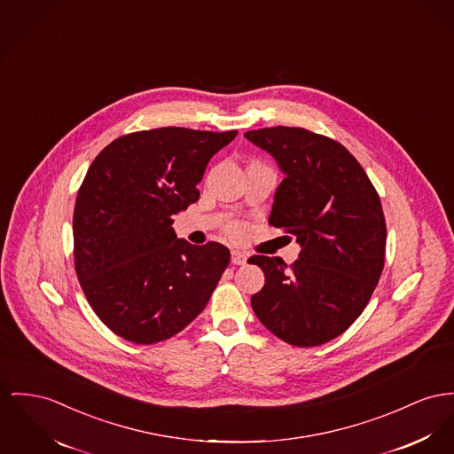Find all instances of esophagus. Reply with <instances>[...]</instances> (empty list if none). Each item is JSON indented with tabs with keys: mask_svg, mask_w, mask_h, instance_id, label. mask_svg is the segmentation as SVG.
Returning <instances> with one entry per match:
<instances>
[{
	"mask_svg": "<svg viewBox=\"0 0 454 454\" xmlns=\"http://www.w3.org/2000/svg\"><path fill=\"white\" fill-rule=\"evenodd\" d=\"M246 260H247L246 253H242L239 249H232V251H231V262H232V265H244Z\"/></svg>",
	"mask_w": 454,
	"mask_h": 454,
	"instance_id": "obj_1",
	"label": "esophagus"
}]
</instances>
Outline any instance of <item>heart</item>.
I'll list each match as a JSON object with an SVG mask.
<instances>
[{
    "mask_svg": "<svg viewBox=\"0 0 454 454\" xmlns=\"http://www.w3.org/2000/svg\"><path fill=\"white\" fill-rule=\"evenodd\" d=\"M227 232L231 234V236H234V238H238V236H241L242 229L241 225H238V223H232V225H229V229H227Z\"/></svg>",
    "mask_w": 454,
    "mask_h": 454,
    "instance_id": "b5f03b06",
    "label": "heart"
}]
</instances>
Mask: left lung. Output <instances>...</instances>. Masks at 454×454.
<instances>
[{"label": "left lung", "mask_w": 454, "mask_h": 454, "mask_svg": "<svg viewBox=\"0 0 454 454\" xmlns=\"http://www.w3.org/2000/svg\"><path fill=\"white\" fill-rule=\"evenodd\" d=\"M244 136L286 174L269 223L301 244L289 267L263 254L247 260L265 273L253 311L291 346L325 344L362 315L384 270L387 229L379 192L358 160L327 136L284 125Z\"/></svg>", "instance_id": "8db88e82"}]
</instances>
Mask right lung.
Masks as SVG:
<instances>
[{
    "label": "right lung",
    "mask_w": 454,
    "mask_h": 454,
    "mask_svg": "<svg viewBox=\"0 0 454 454\" xmlns=\"http://www.w3.org/2000/svg\"><path fill=\"white\" fill-rule=\"evenodd\" d=\"M236 136L161 127L121 136L94 158L74 208V263L112 333L156 344L210 301L231 253L220 242L177 239L172 223L200 200L210 158Z\"/></svg>",
    "instance_id": "add662e5"
}]
</instances>
